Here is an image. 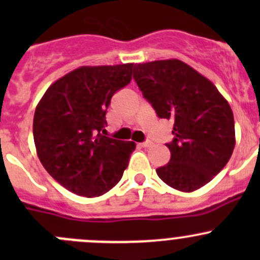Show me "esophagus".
<instances>
[{
	"label": "esophagus",
	"mask_w": 260,
	"mask_h": 260,
	"mask_svg": "<svg viewBox=\"0 0 260 260\" xmlns=\"http://www.w3.org/2000/svg\"><path fill=\"white\" fill-rule=\"evenodd\" d=\"M141 146H142V147H151L152 142H151V141H145V142L141 143Z\"/></svg>",
	"instance_id": "34e87169"
}]
</instances>
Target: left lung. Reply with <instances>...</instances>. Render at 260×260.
<instances>
[{"label":"left lung","instance_id":"left-lung-1","mask_svg":"<svg viewBox=\"0 0 260 260\" xmlns=\"http://www.w3.org/2000/svg\"><path fill=\"white\" fill-rule=\"evenodd\" d=\"M133 79L158 118L174 120L170 162L156 170L171 187L191 192L214 179L235 146L234 115L210 80L177 59L136 64Z\"/></svg>","mask_w":260,"mask_h":260}]
</instances>
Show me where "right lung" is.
I'll return each instance as SVG.
<instances>
[{
	"label": "right lung",
	"instance_id": "add662e5",
	"mask_svg": "<svg viewBox=\"0 0 260 260\" xmlns=\"http://www.w3.org/2000/svg\"><path fill=\"white\" fill-rule=\"evenodd\" d=\"M133 64L83 67L55 81L34 115L41 164L67 190L85 198L108 192L122 179L135 142L104 136L112 96L132 79Z\"/></svg>",
	"mask_w": 260,
	"mask_h": 260
}]
</instances>
